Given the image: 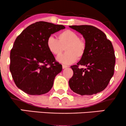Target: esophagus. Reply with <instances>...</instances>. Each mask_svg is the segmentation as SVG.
I'll use <instances>...</instances> for the list:
<instances>
[{
  "instance_id": "1",
  "label": "esophagus",
  "mask_w": 126,
  "mask_h": 126,
  "mask_svg": "<svg viewBox=\"0 0 126 126\" xmlns=\"http://www.w3.org/2000/svg\"><path fill=\"white\" fill-rule=\"evenodd\" d=\"M68 67L67 66H66V65H62V67H63V69H66V68H67Z\"/></svg>"
}]
</instances>
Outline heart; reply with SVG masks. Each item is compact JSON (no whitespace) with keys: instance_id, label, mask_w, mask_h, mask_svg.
I'll list each match as a JSON object with an SVG mask.
<instances>
[{"instance_id":"b5f03b06","label":"heart","mask_w":126,"mask_h":126,"mask_svg":"<svg viewBox=\"0 0 126 126\" xmlns=\"http://www.w3.org/2000/svg\"><path fill=\"white\" fill-rule=\"evenodd\" d=\"M58 40L50 36L47 40V47L49 51L59 57L65 48L66 53L60 56L57 60L64 64H70L78 59H81L85 54L86 46L79 35L75 32L66 30L58 34Z\"/></svg>"}]
</instances>
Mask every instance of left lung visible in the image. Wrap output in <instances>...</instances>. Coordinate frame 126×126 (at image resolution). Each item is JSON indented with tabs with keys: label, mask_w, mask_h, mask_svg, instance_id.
<instances>
[{
	"label": "left lung",
	"mask_w": 126,
	"mask_h": 126,
	"mask_svg": "<svg viewBox=\"0 0 126 126\" xmlns=\"http://www.w3.org/2000/svg\"><path fill=\"white\" fill-rule=\"evenodd\" d=\"M70 28L83 35L85 54L76 65L72 66L70 89L80 95L96 94L105 89L112 77L115 57L112 43L100 30L91 25H72ZM85 65L86 69L79 68Z\"/></svg>",
	"instance_id": "8db88e82"
}]
</instances>
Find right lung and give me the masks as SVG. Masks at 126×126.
Masks as SVG:
<instances>
[{"instance_id": "obj_1", "label": "right lung", "mask_w": 126, "mask_h": 126, "mask_svg": "<svg viewBox=\"0 0 126 126\" xmlns=\"http://www.w3.org/2000/svg\"><path fill=\"white\" fill-rule=\"evenodd\" d=\"M62 25L40 21L27 27L16 38L10 54V71L18 88L29 95H42L53 87L62 70L47 47L51 34L64 29Z\"/></svg>"}]
</instances>
